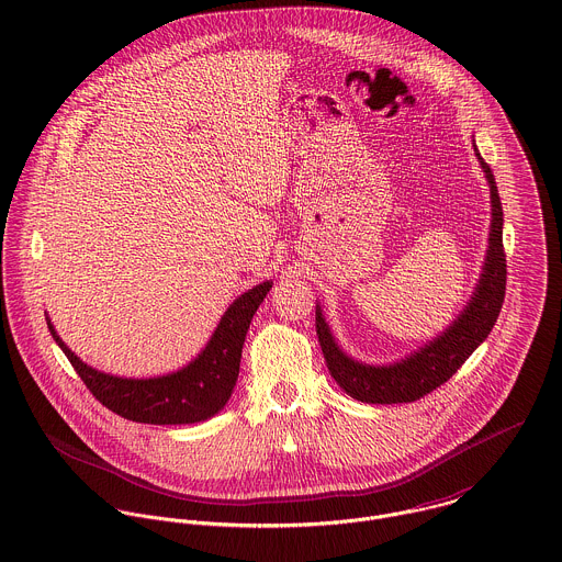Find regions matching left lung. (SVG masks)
Returning <instances> with one entry per match:
<instances>
[{
	"mask_svg": "<svg viewBox=\"0 0 562 562\" xmlns=\"http://www.w3.org/2000/svg\"><path fill=\"white\" fill-rule=\"evenodd\" d=\"M473 150L491 188L488 248L482 274L469 303L440 336L392 364H367L342 351L323 316L321 305H316V334L327 360V369L349 396L362 403L390 405L409 403L425 396L442 385L469 360V356L488 338L493 325L497 323L506 294V255L502 241L504 211L491 168L480 157L477 146H473Z\"/></svg>",
	"mask_w": 562,
	"mask_h": 562,
	"instance_id": "8db88e82",
	"label": "left lung"
}]
</instances>
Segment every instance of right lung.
<instances>
[{
  "mask_svg": "<svg viewBox=\"0 0 562 562\" xmlns=\"http://www.w3.org/2000/svg\"><path fill=\"white\" fill-rule=\"evenodd\" d=\"M270 288L272 281H263L239 294L220 318L204 349L183 369L146 379L117 376L89 367L60 340L49 316L47 327L85 385L111 412L135 423L188 425L224 409L239 374L246 331Z\"/></svg>",
  "mask_w": 562,
  "mask_h": 562,
  "instance_id": "add662e5",
  "label": "right lung"
}]
</instances>
